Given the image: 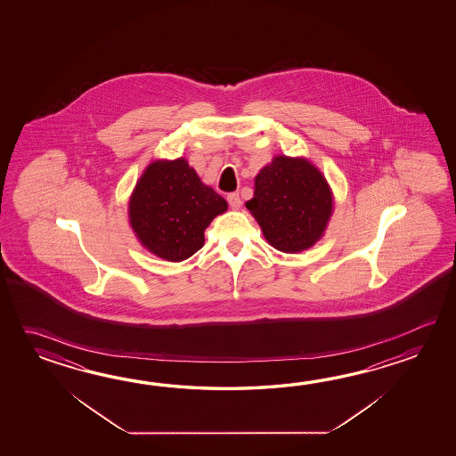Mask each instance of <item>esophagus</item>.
I'll return each mask as SVG.
<instances>
[{
	"label": "esophagus",
	"instance_id": "esophagus-1",
	"mask_svg": "<svg viewBox=\"0 0 456 456\" xmlns=\"http://www.w3.org/2000/svg\"><path fill=\"white\" fill-rule=\"evenodd\" d=\"M226 199H228V204H230V207L234 208V210H238V208L241 207V197H240L238 192H232V194L228 195Z\"/></svg>",
	"mask_w": 456,
	"mask_h": 456
}]
</instances>
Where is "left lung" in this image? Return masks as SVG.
Instances as JSON below:
<instances>
[{
	"mask_svg": "<svg viewBox=\"0 0 456 456\" xmlns=\"http://www.w3.org/2000/svg\"><path fill=\"white\" fill-rule=\"evenodd\" d=\"M246 208L264 238L281 252H300L320 241L332 215L326 177L305 158L279 155L254 179Z\"/></svg>",
	"mask_w": 456,
	"mask_h": 456,
	"instance_id": "left-lung-1",
	"label": "left lung"
}]
</instances>
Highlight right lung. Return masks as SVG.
<instances>
[{
	"instance_id": "obj_1",
	"label": "right lung",
	"mask_w": 456,
	"mask_h": 456,
	"mask_svg": "<svg viewBox=\"0 0 456 456\" xmlns=\"http://www.w3.org/2000/svg\"><path fill=\"white\" fill-rule=\"evenodd\" d=\"M228 204L184 158L158 159L138 179L128 220L138 241L166 261L181 262L204 246L205 228Z\"/></svg>"
}]
</instances>
